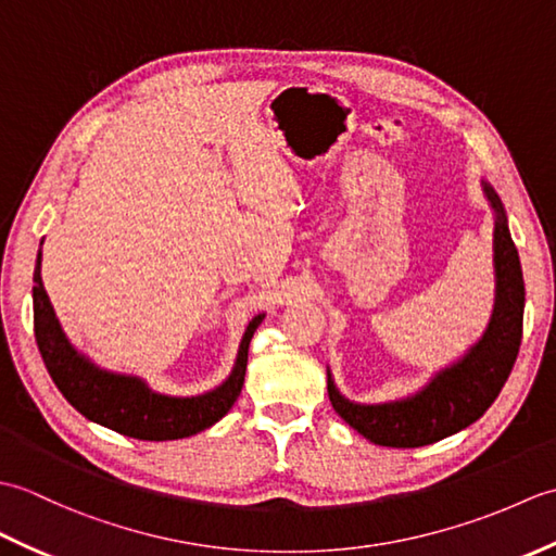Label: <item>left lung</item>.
Listing matches in <instances>:
<instances>
[{
	"label": "left lung",
	"instance_id": "1",
	"mask_svg": "<svg viewBox=\"0 0 556 556\" xmlns=\"http://www.w3.org/2000/svg\"><path fill=\"white\" fill-rule=\"evenodd\" d=\"M482 191L497 215L494 222L497 296H494L492 320L478 344L458 363L437 372L418 394L392 404H353L337 392L332 375L327 372V392L334 410L372 444L410 448L440 442L476 422L509 380L523 337V271L500 195L485 181Z\"/></svg>",
	"mask_w": 556,
	"mask_h": 556
}]
</instances>
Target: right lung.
I'll return each instance as SVG.
<instances>
[{"label":"right lung","instance_id":"add662e5","mask_svg":"<svg viewBox=\"0 0 556 556\" xmlns=\"http://www.w3.org/2000/svg\"><path fill=\"white\" fill-rule=\"evenodd\" d=\"M40 263L42 251H38V265H35L33 275L35 341H38L45 368L50 372L56 389L78 413L114 432L150 442L184 440V437L205 430L227 416V410L241 394L248 365V346H251L253 332L263 323L265 315L253 317L251 325H248L239 346V358H236L227 382L200 396H164L152 392L138 377L100 370L96 363L80 356L68 344L62 325H59L54 315L50 296H47L42 287Z\"/></svg>","mask_w":556,"mask_h":556}]
</instances>
